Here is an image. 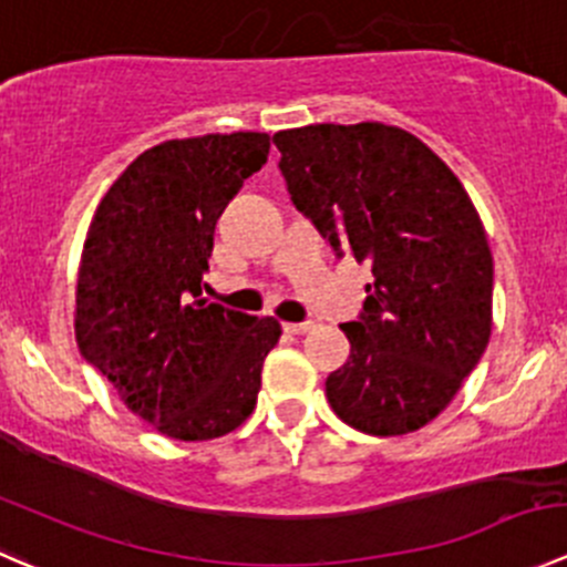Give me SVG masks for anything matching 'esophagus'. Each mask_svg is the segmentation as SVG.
Instances as JSON below:
<instances>
[{
  "label": "esophagus",
  "mask_w": 567,
  "mask_h": 567,
  "mask_svg": "<svg viewBox=\"0 0 567 567\" xmlns=\"http://www.w3.org/2000/svg\"><path fill=\"white\" fill-rule=\"evenodd\" d=\"M311 328H313V322H286L284 324L286 333H291V336H302V333H308Z\"/></svg>",
  "instance_id": "1"
}]
</instances>
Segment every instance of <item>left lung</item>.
Listing matches in <instances>:
<instances>
[{"label":"left lung","instance_id":"obj_1","mask_svg":"<svg viewBox=\"0 0 567 567\" xmlns=\"http://www.w3.org/2000/svg\"><path fill=\"white\" fill-rule=\"evenodd\" d=\"M291 204L336 256L372 267L324 380L336 416L369 435L433 422L491 339L493 256L455 173L405 128L317 123L272 134Z\"/></svg>","mask_w":567,"mask_h":567}]
</instances>
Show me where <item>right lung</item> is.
<instances>
[{
  "label": "right lung",
  "instance_id": "1",
  "mask_svg": "<svg viewBox=\"0 0 567 567\" xmlns=\"http://www.w3.org/2000/svg\"><path fill=\"white\" fill-rule=\"evenodd\" d=\"M270 154L265 132L167 140L106 189L76 281V344L162 435L209 441L254 413L272 317L206 302L215 226Z\"/></svg>",
  "mask_w": 567,
  "mask_h": 567
}]
</instances>
